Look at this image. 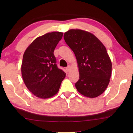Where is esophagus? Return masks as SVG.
<instances>
[{"mask_svg":"<svg viewBox=\"0 0 133 133\" xmlns=\"http://www.w3.org/2000/svg\"><path fill=\"white\" fill-rule=\"evenodd\" d=\"M66 70H67V72H69L70 70V66H67V67H66Z\"/></svg>","mask_w":133,"mask_h":133,"instance_id":"34e87169","label":"esophagus"}]
</instances>
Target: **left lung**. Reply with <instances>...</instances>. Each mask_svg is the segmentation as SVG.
Segmentation results:
<instances>
[{"instance_id": "1", "label": "left lung", "mask_w": 133, "mask_h": 133, "mask_svg": "<svg viewBox=\"0 0 133 133\" xmlns=\"http://www.w3.org/2000/svg\"><path fill=\"white\" fill-rule=\"evenodd\" d=\"M64 39L77 58L79 79L75 85L81 94L95 98L105 91L111 75L112 64L104 45L92 34L70 30Z\"/></svg>"}]
</instances>
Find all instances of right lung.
I'll return each instance as SVG.
<instances>
[{"label":"right lung","instance_id":"obj_1","mask_svg":"<svg viewBox=\"0 0 133 133\" xmlns=\"http://www.w3.org/2000/svg\"><path fill=\"white\" fill-rule=\"evenodd\" d=\"M63 33L52 32L35 39L24 53L22 78L30 92L40 98H49L59 91L66 73L59 69L54 51Z\"/></svg>","mask_w":133,"mask_h":133}]
</instances>
